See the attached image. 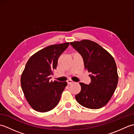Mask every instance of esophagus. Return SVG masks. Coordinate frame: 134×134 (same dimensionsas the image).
I'll use <instances>...</instances> for the list:
<instances>
[{
	"label": "esophagus",
	"mask_w": 134,
	"mask_h": 134,
	"mask_svg": "<svg viewBox=\"0 0 134 134\" xmlns=\"http://www.w3.org/2000/svg\"><path fill=\"white\" fill-rule=\"evenodd\" d=\"M73 83H74V82L72 80H71V79H69V80L67 81L68 85H71V84H72Z\"/></svg>",
	"instance_id": "1"
}]
</instances>
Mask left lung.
I'll return each instance as SVG.
<instances>
[{"mask_svg": "<svg viewBox=\"0 0 134 134\" xmlns=\"http://www.w3.org/2000/svg\"><path fill=\"white\" fill-rule=\"evenodd\" d=\"M70 44L81 54L85 69L91 74L89 85L79 83L81 90L75 96L76 100L89 109L104 107L112 97L118 83L114 59L104 48L89 40L71 42Z\"/></svg>", "mask_w": 134, "mask_h": 134, "instance_id": "8db88e82", "label": "left lung"}]
</instances>
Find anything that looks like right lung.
<instances>
[{
  "label": "right lung",
  "mask_w": 134,
  "mask_h": 134,
  "mask_svg": "<svg viewBox=\"0 0 134 134\" xmlns=\"http://www.w3.org/2000/svg\"><path fill=\"white\" fill-rule=\"evenodd\" d=\"M69 44L65 42L49 45L34 54L26 63L21 84L27 101L35 110L46 112L58 104L67 83L49 79L56 69L59 56Z\"/></svg>",
  "instance_id": "obj_1"
}]
</instances>
